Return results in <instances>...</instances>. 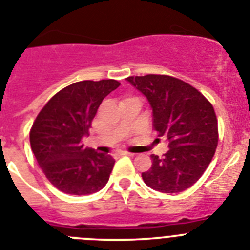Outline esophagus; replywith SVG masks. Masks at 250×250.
<instances>
[{"mask_svg": "<svg viewBox=\"0 0 250 250\" xmlns=\"http://www.w3.org/2000/svg\"><path fill=\"white\" fill-rule=\"evenodd\" d=\"M118 154H121V155H129V157H133V155H134L133 153H129V151H125V150H121Z\"/></svg>", "mask_w": 250, "mask_h": 250, "instance_id": "obj_1", "label": "esophagus"}]
</instances>
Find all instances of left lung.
<instances>
[{"label": "left lung", "mask_w": 250, "mask_h": 250, "mask_svg": "<svg viewBox=\"0 0 250 250\" xmlns=\"http://www.w3.org/2000/svg\"><path fill=\"white\" fill-rule=\"evenodd\" d=\"M127 81L148 100L154 129L169 141L164 158L151 155L142 172L146 185L164 193L188 190L211 163L218 143L214 109L191 85L167 75L129 76Z\"/></svg>", "instance_id": "left-lung-1"}]
</instances>
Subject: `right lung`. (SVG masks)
<instances>
[{"label":"right lung","instance_id":"1","mask_svg":"<svg viewBox=\"0 0 250 250\" xmlns=\"http://www.w3.org/2000/svg\"><path fill=\"white\" fill-rule=\"evenodd\" d=\"M116 80L79 81L55 93L29 133L30 146L46 179L69 195H91L107 184L114 159L85 148L102 100L120 86Z\"/></svg>","mask_w":250,"mask_h":250}]
</instances>
